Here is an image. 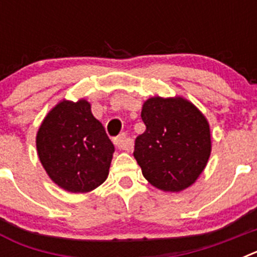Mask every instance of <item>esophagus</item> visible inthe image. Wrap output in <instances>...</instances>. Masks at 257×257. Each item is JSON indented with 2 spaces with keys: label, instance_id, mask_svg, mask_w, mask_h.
Returning a JSON list of instances; mask_svg holds the SVG:
<instances>
[{
  "label": "esophagus",
  "instance_id": "1",
  "mask_svg": "<svg viewBox=\"0 0 257 257\" xmlns=\"http://www.w3.org/2000/svg\"><path fill=\"white\" fill-rule=\"evenodd\" d=\"M114 144L118 149L121 151H130L133 149V140L130 138H127L126 134H121L114 139Z\"/></svg>",
  "mask_w": 257,
  "mask_h": 257
}]
</instances>
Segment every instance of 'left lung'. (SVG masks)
I'll return each mask as SVG.
<instances>
[{"instance_id": "left-lung-1", "label": "left lung", "mask_w": 257, "mask_h": 257, "mask_svg": "<svg viewBox=\"0 0 257 257\" xmlns=\"http://www.w3.org/2000/svg\"><path fill=\"white\" fill-rule=\"evenodd\" d=\"M142 119L147 128L136 138L134 157L144 178L163 192L193 185L212 149L205 114L183 96H152L143 104Z\"/></svg>"}]
</instances>
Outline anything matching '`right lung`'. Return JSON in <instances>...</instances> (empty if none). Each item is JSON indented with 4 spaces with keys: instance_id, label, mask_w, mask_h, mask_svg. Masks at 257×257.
Instances as JSON below:
<instances>
[{
    "instance_id": "add662e5",
    "label": "right lung",
    "mask_w": 257,
    "mask_h": 257,
    "mask_svg": "<svg viewBox=\"0 0 257 257\" xmlns=\"http://www.w3.org/2000/svg\"><path fill=\"white\" fill-rule=\"evenodd\" d=\"M40 162L49 178L70 193H88L108 178L114 145L86 99H63L36 135Z\"/></svg>"
}]
</instances>
